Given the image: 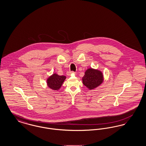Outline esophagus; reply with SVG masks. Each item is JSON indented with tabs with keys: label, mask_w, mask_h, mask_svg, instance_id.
Instances as JSON below:
<instances>
[{
	"label": "esophagus",
	"mask_w": 146,
	"mask_h": 146,
	"mask_svg": "<svg viewBox=\"0 0 146 146\" xmlns=\"http://www.w3.org/2000/svg\"><path fill=\"white\" fill-rule=\"evenodd\" d=\"M74 72H73V71H72V72H68V73H67V75L68 76H70L72 74H73Z\"/></svg>",
	"instance_id": "1"
}]
</instances>
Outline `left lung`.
Listing matches in <instances>:
<instances>
[{"instance_id":"left-lung-1","label":"left lung","mask_w":146,"mask_h":146,"mask_svg":"<svg viewBox=\"0 0 146 146\" xmlns=\"http://www.w3.org/2000/svg\"><path fill=\"white\" fill-rule=\"evenodd\" d=\"M103 78L101 72L90 68L85 72L82 79L84 85L89 89L92 90L98 86L103 82Z\"/></svg>"}]
</instances>
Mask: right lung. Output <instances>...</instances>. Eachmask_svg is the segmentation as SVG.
Wrapping results in <instances>:
<instances>
[{
	"mask_svg": "<svg viewBox=\"0 0 146 146\" xmlns=\"http://www.w3.org/2000/svg\"><path fill=\"white\" fill-rule=\"evenodd\" d=\"M66 78L64 76H58L55 73L53 74L47 80L48 86L51 89L57 90L62 86Z\"/></svg>",
	"mask_w": 146,
	"mask_h": 146,
	"instance_id": "add662e5",
	"label": "right lung"
}]
</instances>
